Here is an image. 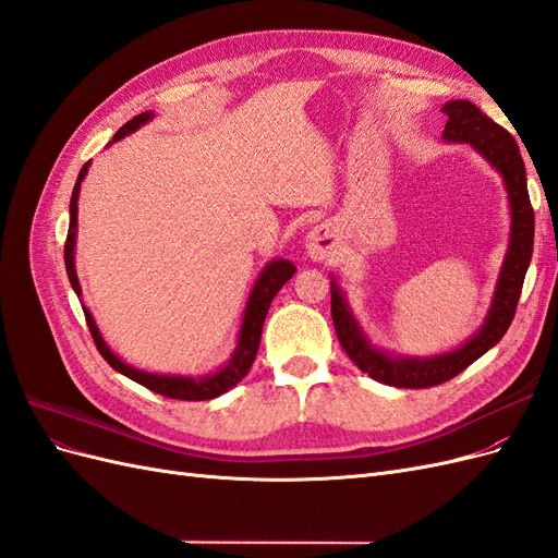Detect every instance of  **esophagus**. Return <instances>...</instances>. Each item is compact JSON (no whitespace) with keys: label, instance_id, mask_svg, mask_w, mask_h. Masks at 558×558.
<instances>
[{"label":"esophagus","instance_id":"34e87169","mask_svg":"<svg viewBox=\"0 0 558 558\" xmlns=\"http://www.w3.org/2000/svg\"><path fill=\"white\" fill-rule=\"evenodd\" d=\"M335 244H337V240H335V230H332L328 223H318V226H314V228L307 232V238H305L307 256H310L312 260H316V263L326 260V258L330 256V253H332Z\"/></svg>","mask_w":558,"mask_h":558}]
</instances>
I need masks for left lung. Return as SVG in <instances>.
<instances>
[{
	"instance_id": "8db88e82",
	"label": "left lung",
	"mask_w": 558,
	"mask_h": 558,
	"mask_svg": "<svg viewBox=\"0 0 558 558\" xmlns=\"http://www.w3.org/2000/svg\"><path fill=\"white\" fill-rule=\"evenodd\" d=\"M447 125L442 140L447 144H468L500 174L510 205V240L500 265L492 305L475 335H470L456 349L430 353V356H410V353L386 351L369 340L359 316L353 314L340 277L330 275V312L335 332L347 356L363 369L365 375L386 386L398 388H426L456 377L468 365L482 359L494 349L502 335L508 332L517 302L521 295L523 277L533 256L535 218L526 189V167H523L519 146L508 130H502L492 118L484 116L468 99H451L442 107Z\"/></svg>"
}]
</instances>
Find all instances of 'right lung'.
I'll return each mask as SVG.
<instances>
[{"label":"right lung","mask_w":558,"mask_h":558,"mask_svg":"<svg viewBox=\"0 0 558 558\" xmlns=\"http://www.w3.org/2000/svg\"><path fill=\"white\" fill-rule=\"evenodd\" d=\"M154 111H144L140 116H134L132 121H128L121 130L113 134V142L128 137V134L137 132L142 125L154 121ZM109 142V146L113 144ZM90 162H86L81 167V172L76 177L74 183V193H72V202H70V232H66V244H64V267H66V277H70V283L74 293L81 298V283H78V275H76V230H78V193H81V183L88 174ZM295 275V265L286 258H275L269 260L260 275L256 277L251 286V293L246 300V307L242 314V326L238 332V342H234V349L230 353V359L216 367L214 373L207 375H172V373H146V369L134 367L130 363H125L118 353L111 351V347L105 342L102 332H99L95 316L90 314V310L83 305V314H86L88 328L93 340L97 344V351L102 353V359L116 369V373L125 375L128 379L137 381L146 388H150L154 393H160L165 398H177V400H211L223 396L226 391H230L232 386H238L246 373L248 367L256 361V353L260 347V335H263V324L269 305H272L275 295L281 291V286L289 281Z\"/></svg>","instance_id":"obj_1"}]
</instances>
